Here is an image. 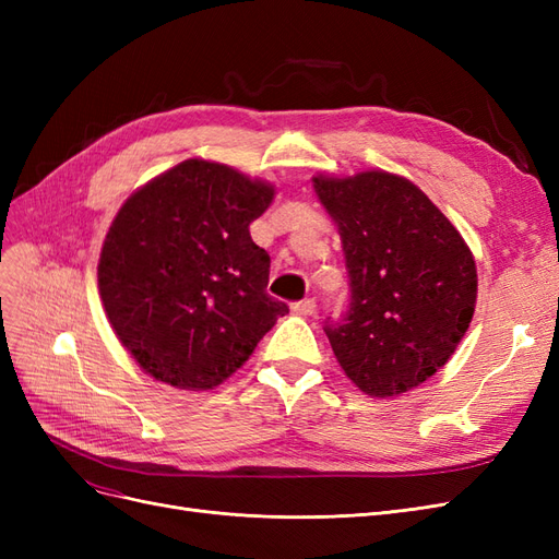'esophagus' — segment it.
Returning <instances> with one entry per match:
<instances>
[{"mask_svg":"<svg viewBox=\"0 0 559 559\" xmlns=\"http://www.w3.org/2000/svg\"><path fill=\"white\" fill-rule=\"evenodd\" d=\"M314 308H317L314 298H302V300H298L292 306V310L298 312V314H314Z\"/></svg>","mask_w":559,"mask_h":559,"instance_id":"34e87169","label":"esophagus"}]
</instances>
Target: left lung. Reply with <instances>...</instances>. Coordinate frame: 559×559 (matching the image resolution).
<instances>
[{
  "label": "left lung",
  "mask_w": 559,
  "mask_h": 559,
  "mask_svg": "<svg viewBox=\"0 0 559 559\" xmlns=\"http://www.w3.org/2000/svg\"><path fill=\"white\" fill-rule=\"evenodd\" d=\"M312 181L341 233L349 275V308L324 326L335 359L364 394L399 396L460 345L476 310V261L408 179L370 170Z\"/></svg>",
  "instance_id": "obj_1"
}]
</instances>
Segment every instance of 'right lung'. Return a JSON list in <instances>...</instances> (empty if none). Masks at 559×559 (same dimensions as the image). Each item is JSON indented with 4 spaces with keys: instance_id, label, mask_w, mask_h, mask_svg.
<instances>
[{
    "instance_id": "obj_1",
    "label": "right lung",
    "mask_w": 559,
    "mask_h": 559,
    "mask_svg": "<svg viewBox=\"0 0 559 559\" xmlns=\"http://www.w3.org/2000/svg\"><path fill=\"white\" fill-rule=\"evenodd\" d=\"M275 189L189 158L118 210L97 284L118 341L151 378L205 392L238 370L289 312L267 296L270 257L249 224Z\"/></svg>"
}]
</instances>
